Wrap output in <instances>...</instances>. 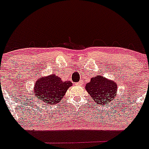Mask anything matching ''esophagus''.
Segmentation results:
<instances>
[{
    "mask_svg": "<svg viewBox=\"0 0 149 149\" xmlns=\"http://www.w3.org/2000/svg\"><path fill=\"white\" fill-rule=\"evenodd\" d=\"M82 84H83V82H82V80H80L79 82H76V83H75V85H76V86H82Z\"/></svg>",
    "mask_w": 149,
    "mask_h": 149,
    "instance_id": "34e87169",
    "label": "esophagus"
}]
</instances>
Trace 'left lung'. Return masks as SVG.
I'll list each match as a JSON object with an SVG mask.
<instances>
[{"mask_svg": "<svg viewBox=\"0 0 149 149\" xmlns=\"http://www.w3.org/2000/svg\"><path fill=\"white\" fill-rule=\"evenodd\" d=\"M86 91L95 104H105L114 99L117 95V86L114 81L110 80L102 76H96L86 84Z\"/></svg>", "mask_w": 149, "mask_h": 149, "instance_id": "8db88e82", "label": "left lung"}]
</instances>
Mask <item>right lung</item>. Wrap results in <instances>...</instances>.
<instances>
[{
  "label": "right lung",
  "instance_id": "obj_1",
  "mask_svg": "<svg viewBox=\"0 0 149 149\" xmlns=\"http://www.w3.org/2000/svg\"><path fill=\"white\" fill-rule=\"evenodd\" d=\"M72 85L70 81L63 82L60 77L54 74L40 77L35 83V95L46 104H55L61 102Z\"/></svg>",
  "mask_w": 149,
  "mask_h": 149
}]
</instances>
